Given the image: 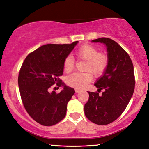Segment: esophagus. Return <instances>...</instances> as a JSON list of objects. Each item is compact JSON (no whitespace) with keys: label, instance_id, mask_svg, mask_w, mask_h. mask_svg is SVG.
I'll list each match as a JSON object with an SVG mask.
<instances>
[{"label":"esophagus","instance_id":"34e87169","mask_svg":"<svg viewBox=\"0 0 149 149\" xmlns=\"http://www.w3.org/2000/svg\"><path fill=\"white\" fill-rule=\"evenodd\" d=\"M75 91H76V93H80V89H78V88H76V90H75Z\"/></svg>","mask_w":149,"mask_h":149}]
</instances>
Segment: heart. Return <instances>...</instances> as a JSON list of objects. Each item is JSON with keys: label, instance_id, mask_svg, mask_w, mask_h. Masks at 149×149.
I'll return each instance as SVG.
<instances>
[{"label": "heart", "instance_id": "heart-1", "mask_svg": "<svg viewBox=\"0 0 149 149\" xmlns=\"http://www.w3.org/2000/svg\"><path fill=\"white\" fill-rule=\"evenodd\" d=\"M76 56L79 60L85 61L84 70L85 72H76L67 76L66 82L73 88L82 89L93 80V74L99 77L106 72L109 65L108 54L99 52L96 47L88 43L80 46L76 52ZM65 72L69 73L74 68V59L70 56L66 57L63 63Z\"/></svg>", "mask_w": 149, "mask_h": 149}]
</instances>
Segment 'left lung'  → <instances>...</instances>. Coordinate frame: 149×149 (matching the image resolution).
<instances>
[{"label": "left lung", "instance_id": "left-lung-1", "mask_svg": "<svg viewBox=\"0 0 149 149\" xmlns=\"http://www.w3.org/2000/svg\"><path fill=\"white\" fill-rule=\"evenodd\" d=\"M92 41L106 45L110 62L106 72L95 84L98 93L88 92L84 113L91 122L106 125L119 117L132 98L136 83L134 65L127 52L112 39L102 37ZM102 90L104 91L100 95Z\"/></svg>", "mask_w": 149, "mask_h": 149}]
</instances>
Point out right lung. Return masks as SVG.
Returning <instances> with one entry per match:
<instances>
[{
    "mask_svg": "<svg viewBox=\"0 0 149 149\" xmlns=\"http://www.w3.org/2000/svg\"><path fill=\"white\" fill-rule=\"evenodd\" d=\"M78 41L69 44H46L32 52L24 61L18 76L22 104L30 116L44 126L56 125L65 118L67 105L75 93L59 76L65 59ZM64 86L59 93L49 92L52 85Z\"/></svg>",
    "mask_w": 149,
    "mask_h": 149,
    "instance_id": "add662e5",
    "label": "right lung"
}]
</instances>
